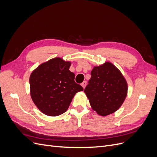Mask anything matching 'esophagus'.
I'll return each instance as SVG.
<instances>
[{"instance_id":"1","label":"esophagus","mask_w":157,"mask_h":157,"mask_svg":"<svg viewBox=\"0 0 157 157\" xmlns=\"http://www.w3.org/2000/svg\"><path fill=\"white\" fill-rule=\"evenodd\" d=\"M86 84H87L86 81H84V82L81 84V86H82V88L84 89V88H85V87H86Z\"/></svg>"}]
</instances>
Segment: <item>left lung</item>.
<instances>
[{"instance_id": "1", "label": "left lung", "mask_w": 157, "mask_h": 157, "mask_svg": "<svg viewBox=\"0 0 157 157\" xmlns=\"http://www.w3.org/2000/svg\"><path fill=\"white\" fill-rule=\"evenodd\" d=\"M91 75L84 93L92 109L101 117L115 113L127 96L128 84L124 75L109 61L94 66Z\"/></svg>"}]
</instances>
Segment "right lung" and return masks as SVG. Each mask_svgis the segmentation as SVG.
Returning <instances> with one entry per match:
<instances>
[{
  "label": "right lung",
  "mask_w": 157,
  "mask_h": 157,
  "mask_svg": "<svg viewBox=\"0 0 157 157\" xmlns=\"http://www.w3.org/2000/svg\"><path fill=\"white\" fill-rule=\"evenodd\" d=\"M71 62L55 58L41 63L30 75L33 101L44 115L59 116L67 110L75 95L83 91L69 71Z\"/></svg>",
  "instance_id": "right-lung-1"
}]
</instances>
